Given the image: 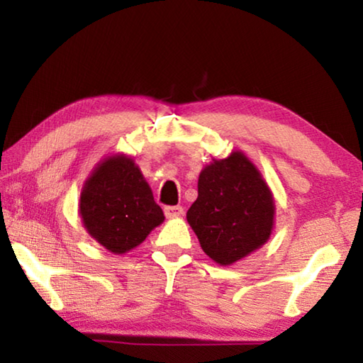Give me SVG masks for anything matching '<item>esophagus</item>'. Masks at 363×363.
<instances>
[{
  "mask_svg": "<svg viewBox=\"0 0 363 363\" xmlns=\"http://www.w3.org/2000/svg\"><path fill=\"white\" fill-rule=\"evenodd\" d=\"M182 213H184L182 206H164V214H167V218H177L181 216Z\"/></svg>",
  "mask_w": 363,
  "mask_h": 363,
  "instance_id": "obj_1",
  "label": "esophagus"
}]
</instances>
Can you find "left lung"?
Instances as JSON below:
<instances>
[{
    "label": "left lung",
    "mask_w": 363,
    "mask_h": 363,
    "mask_svg": "<svg viewBox=\"0 0 363 363\" xmlns=\"http://www.w3.org/2000/svg\"><path fill=\"white\" fill-rule=\"evenodd\" d=\"M187 223L206 256L232 266L267 243L275 223L274 195L255 163L233 150L201 169Z\"/></svg>",
    "instance_id": "1"
}]
</instances>
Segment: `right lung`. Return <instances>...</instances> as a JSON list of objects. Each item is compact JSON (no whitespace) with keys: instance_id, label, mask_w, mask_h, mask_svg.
<instances>
[{"instance_id":"obj_1","label":"right lung","mask_w":363,"mask_h":363,"mask_svg":"<svg viewBox=\"0 0 363 363\" xmlns=\"http://www.w3.org/2000/svg\"><path fill=\"white\" fill-rule=\"evenodd\" d=\"M78 211L86 232L113 255L139 247L164 220L144 174L125 153L96 164L83 184Z\"/></svg>"}]
</instances>
